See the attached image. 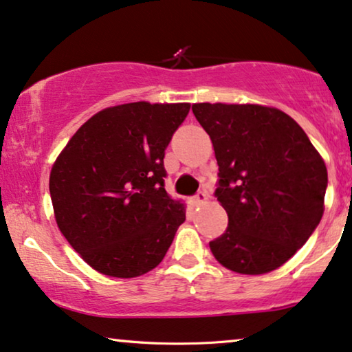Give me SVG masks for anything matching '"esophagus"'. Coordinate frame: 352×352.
I'll return each instance as SVG.
<instances>
[{"instance_id":"esophagus-1","label":"esophagus","mask_w":352,"mask_h":352,"mask_svg":"<svg viewBox=\"0 0 352 352\" xmlns=\"http://www.w3.org/2000/svg\"><path fill=\"white\" fill-rule=\"evenodd\" d=\"M208 199V195L204 193V191H198V193H196L195 196H193V203H196V204H201V203H204V201Z\"/></svg>"}]
</instances>
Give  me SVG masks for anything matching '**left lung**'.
Wrapping results in <instances>:
<instances>
[{
	"label": "left lung",
	"instance_id": "1",
	"mask_svg": "<svg viewBox=\"0 0 352 352\" xmlns=\"http://www.w3.org/2000/svg\"><path fill=\"white\" fill-rule=\"evenodd\" d=\"M219 166L215 198L228 227L209 243L220 264L261 275L283 265L317 228L327 167L292 117L257 104H193Z\"/></svg>",
	"mask_w": 352,
	"mask_h": 352
}]
</instances>
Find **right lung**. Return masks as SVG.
Here are the masks:
<instances>
[{
	"label": "right lung",
	"instance_id": "1",
	"mask_svg": "<svg viewBox=\"0 0 352 352\" xmlns=\"http://www.w3.org/2000/svg\"><path fill=\"white\" fill-rule=\"evenodd\" d=\"M188 112V102L107 107L56 159L50 175L56 222L95 270L133 278L166 256L185 208L164 188V156Z\"/></svg>",
	"mask_w": 352,
	"mask_h": 352
}]
</instances>
